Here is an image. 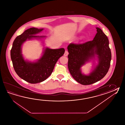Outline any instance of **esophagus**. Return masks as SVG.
<instances>
[{"instance_id":"obj_1","label":"esophagus","mask_w":125,"mask_h":125,"mask_svg":"<svg viewBox=\"0 0 125 125\" xmlns=\"http://www.w3.org/2000/svg\"><path fill=\"white\" fill-rule=\"evenodd\" d=\"M68 54H69V52H68V51H67V50H65V52H64V56H67L68 55Z\"/></svg>"}]
</instances>
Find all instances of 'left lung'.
Listing matches in <instances>:
<instances>
[{
    "mask_svg": "<svg viewBox=\"0 0 125 125\" xmlns=\"http://www.w3.org/2000/svg\"><path fill=\"white\" fill-rule=\"evenodd\" d=\"M94 40L81 44L70 43L68 46L69 71L76 82L83 85L92 84L102 79L110 68L111 52L109 42L101 29L96 28ZM96 54L99 64L89 75L82 73L81 67Z\"/></svg>",
    "mask_w": 125,
    "mask_h": 125,
    "instance_id": "left-lung-1",
    "label": "left lung"
}]
</instances>
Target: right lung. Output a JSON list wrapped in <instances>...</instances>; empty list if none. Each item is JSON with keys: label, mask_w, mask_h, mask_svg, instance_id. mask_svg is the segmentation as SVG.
<instances>
[{"label": "right lung", "mask_w": 125, "mask_h": 125, "mask_svg": "<svg viewBox=\"0 0 125 125\" xmlns=\"http://www.w3.org/2000/svg\"><path fill=\"white\" fill-rule=\"evenodd\" d=\"M43 28H29L16 37L10 50V57L16 73L22 79L31 84L43 82L51 75L56 62L64 55V49H49L44 50L43 55L38 61L31 62L26 61L22 54L21 47L27 40L41 39L45 36H36Z\"/></svg>", "instance_id": "add662e5"}]
</instances>
